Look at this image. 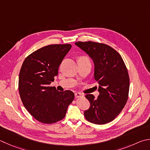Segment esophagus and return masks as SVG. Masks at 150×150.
<instances>
[{"label":"esophagus","instance_id":"esophagus-1","mask_svg":"<svg viewBox=\"0 0 150 150\" xmlns=\"http://www.w3.org/2000/svg\"><path fill=\"white\" fill-rule=\"evenodd\" d=\"M83 95L81 94V93H78V92H76V93H75V98H79L81 96H82Z\"/></svg>","mask_w":150,"mask_h":150}]
</instances>
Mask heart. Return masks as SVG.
Returning a JSON list of instances; mask_svg holds the SVG:
<instances>
[{
  "instance_id": "obj_1",
  "label": "heart",
  "mask_w": 150,
  "mask_h": 150,
  "mask_svg": "<svg viewBox=\"0 0 150 150\" xmlns=\"http://www.w3.org/2000/svg\"><path fill=\"white\" fill-rule=\"evenodd\" d=\"M80 59H86V60H88L89 61V59L86 58V57H81V58H80Z\"/></svg>"
}]
</instances>
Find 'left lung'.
Masks as SVG:
<instances>
[{
    "instance_id": "left-lung-1",
    "label": "left lung",
    "mask_w": 150,
    "mask_h": 150,
    "mask_svg": "<svg viewBox=\"0 0 150 150\" xmlns=\"http://www.w3.org/2000/svg\"><path fill=\"white\" fill-rule=\"evenodd\" d=\"M75 44L90 56L94 64V79L98 83L99 96L85 97L91 103L84 115L88 121L103 125L112 121L127 102L129 91V76L120 54L105 44L92 41Z\"/></svg>"
}]
</instances>
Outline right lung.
Masks as SVG:
<instances>
[{
	"instance_id": "add662e5",
	"label": "right lung",
	"mask_w": 150,
	"mask_h": 150,
	"mask_svg": "<svg viewBox=\"0 0 150 150\" xmlns=\"http://www.w3.org/2000/svg\"><path fill=\"white\" fill-rule=\"evenodd\" d=\"M69 44L50 45L33 52L25 59L19 75V92L27 110L42 123L51 124L63 119L74 100L71 91L59 92L50 86Z\"/></svg>"
}]
</instances>
